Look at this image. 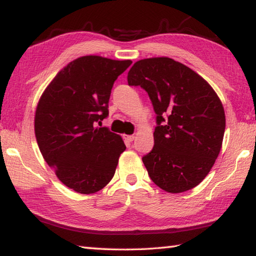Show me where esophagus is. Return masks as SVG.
<instances>
[{
  "mask_svg": "<svg viewBox=\"0 0 256 256\" xmlns=\"http://www.w3.org/2000/svg\"><path fill=\"white\" fill-rule=\"evenodd\" d=\"M124 138L126 142H132L134 140V136H125Z\"/></svg>",
  "mask_w": 256,
  "mask_h": 256,
  "instance_id": "obj_1",
  "label": "esophagus"
}]
</instances>
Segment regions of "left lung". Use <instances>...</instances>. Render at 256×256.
<instances>
[{"label":"left lung","instance_id":"left-lung-1","mask_svg":"<svg viewBox=\"0 0 256 256\" xmlns=\"http://www.w3.org/2000/svg\"><path fill=\"white\" fill-rule=\"evenodd\" d=\"M128 82L148 92L157 115L154 146L142 157L150 178L170 193L196 188L214 166L226 128L214 90L198 73L170 58L138 60Z\"/></svg>","mask_w":256,"mask_h":256}]
</instances>
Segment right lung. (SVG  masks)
<instances>
[{"instance_id":"1","label":"right lung","mask_w":256,"mask_h":256,"mask_svg":"<svg viewBox=\"0 0 256 256\" xmlns=\"http://www.w3.org/2000/svg\"><path fill=\"white\" fill-rule=\"evenodd\" d=\"M131 64L82 56L58 73L38 102L34 133L40 152L58 178L78 193L105 188L126 149L122 138L96 124L108 116L114 82Z\"/></svg>"}]
</instances>
